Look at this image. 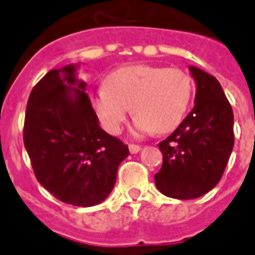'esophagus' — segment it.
<instances>
[{
	"label": "esophagus",
	"mask_w": 255,
	"mask_h": 255,
	"mask_svg": "<svg viewBox=\"0 0 255 255\" xmlns=\"http://www.w3.org/2000/svg\"><path fill=\"white\" fill-rule=\"evenodd\" d=\"M129 150L131 154H137L138 151L141 150V146L138 145H129Z\"/></svg>",
	"instance_id": "1"
}]
</instances>
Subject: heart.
Listing matches in <instances>:
<instances>
[{"mask_svg":"<svg viewBox=\"0 0 255 255\" xmlns=\"http://www.w3.org/2000/svg\"><path fill=\"white\" fill-rule=\"evenodd\" d=\"M193 94L190 77L179 69L134 65L117 69L92 93L101 125L118 134L133 110V133H169L182 122Z\"/></svg>","mask_w":255,"mask_h":255,"instance_id":"1","label":"heart"}]
</instances>
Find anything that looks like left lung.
Segmentation results:
<instances>
[{"mask_svg": "<svg viewBox=\"0 0 255 255\" xmlns=\"http://www.w3.org/2000/svg\"><path fill=\"white\" fill-rule=\"evenodd\" d=\"M195 82L194 108L181 125L159 142L163 162L154 175L162 194L194 199L220 182L234 146V116L216 77L189 66Z\"/></svg>", "mask_w": 255, "mask_h": 255, "instance_id": "1", "label": "left lung"}]
</instances>
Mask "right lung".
<instances>
[{
    "mask_svg": "<svg viewBox=\"0 0 255 255\" xmlns=\"http://www.w3.org/2000/svg\"><path fill=\"white\" fill-rule=\"evenodd\" d=\"M80 64L45 74L27 101L23 143L35 178L56 198L89 208L105 201L128 146L101 129Z\"/></svg>",
    "mask_w": 255,
    "mask_h": 255,
    "instance_id": "right-lung-1",
    "label": "right lung"
}]
</instances>
